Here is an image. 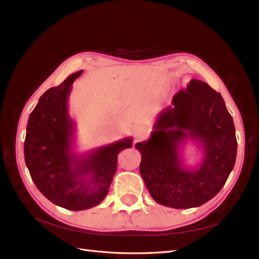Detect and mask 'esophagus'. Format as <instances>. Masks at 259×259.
I'll use <instances>...</instances> for the list:
<instances>
[{
    "instance_id": "esophagus-1",
    "label": "esophagus",
    "mask_w": 259,
    "mask_h": 259,
    "mask_svg": "<svg viewBox=\"0 0 259 259\" xmlns=\"http://www.w3.org/2000/svg\"><path fill=\"white\" fill-rule=\"evenodd\" d=\"M134 134H135V136L137 138H141L147 134V130L144 126H136L135 128H134Z\"/></svg>"
}]
</instances>
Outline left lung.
<instances>
[{
  "mask_svg": "<svg viewBox=\"0 0 259 259\" xmlns=\"http://www.w3.org/2000/svg\"><path fill=\"white\" fill-rule=\"evenodd\" d=\"M171 104L158 114L150 138L135 146L140 175L156 202L175 209L199 207L222 190L235 166L234 121L222 95L200 80L192 79ZM187 140L203 151L194 168L183 164L181 150Z\"/></svg>",
  "mask_w": 259,
  "mask_h": 259,
  "instance_id": "left-lung-1",
  "label": "left lung"
}]
</instances>
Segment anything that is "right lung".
Masks as SVG:
<instances>
[{
	"label": "right lung",
	"mask_w": 259,
	"mask_h": 259,
	"mask_svg": "<svg viewBox=\"0 0 259 259\" xmlns=\"http://www.w3.org/2000/svg\"><path fill=\"white\" fill-rule=\"evenodd\" d=\"M83 73L69 75L45 92L26 125L24 159L39 192L67 210L90 209L106 197L118 168L120 151L131 148L132 138L74 153L75 123L68 113L72 84Z\"/></svg>",
	"instance_id": "obj_1"
}]
</instances>
